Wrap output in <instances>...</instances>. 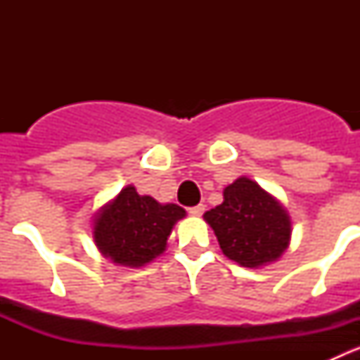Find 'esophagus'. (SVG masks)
I'll use <instances>...</instances> for the list:
<instances>
[{
    "label": "esophagus",
    "mask_w": 360,
    "mask_h": 360,
    "mask_svg": "<svg viewBox=\"0 0 360 360\" xmlns=\"http://www.w3.org/2000/svg\"><path fill=\"white\" fill-rule=\"evenodd\" d=\"M203 211H205V205H202V203H200V205H196V207L189 209V214L191 216H202Z\"/></svg>",
    "instance_id": "34e87169"
}]
</instances>
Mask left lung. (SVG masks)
Returning a JSON list of instances; mask_svg holds the SVG:
<instances>
[{"label":"left lung","instance_id":"8db88e82","mask_svg":"<svg viewBox=\"0 0 360 360\" xmlns=\"http://www.w3.org/2000/svg\"><path fill=\"white\" fill-rule=\"evenodd\" d=\"M229 259L247 269L278 262L292 238L290 214L276 196L249 176L224 189V202L203 214Z\"/></svg>","mask_w":360,"mask_h":360}]
</instances>
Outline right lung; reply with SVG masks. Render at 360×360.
Returning <instances> with one entry per match:
<instances>
[{
    "instance_id": "1",
    "label": "right lung",
    "mask_w": 360,
    "mask_h": 360,
    "mask_svg": "<svg viewBox=\"0 0 360 360\" xmlns=\"http://www.w3.org/2000/svg\"><path fill=\"white\" fill-rule=\"evenodd\" d=\"M186 211L139 195L133 186L120 189L94 214L91 234L98 252L119 266L141 269L162 256L176 221Z\"/></svg>"
}]
</instances>
